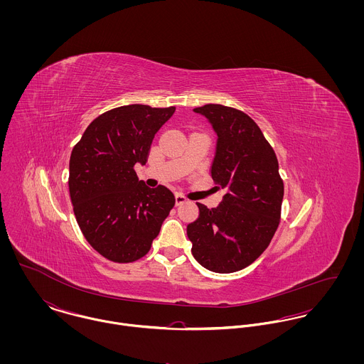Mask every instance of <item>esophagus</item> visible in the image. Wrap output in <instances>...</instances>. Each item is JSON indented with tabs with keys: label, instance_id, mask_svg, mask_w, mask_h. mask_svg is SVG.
Instances as JSON below:
<instances>
[{
	"label": "esophagus",
	"instance_id": "obj_1",
	"mask_svg": "<svg viewBox=\"0 0 364 364\" xmlns=\"http://www.w3.org/2000/svg\"><path fill=\"white\" fill-rule=\"evenodd\" d=\"M175 200H176V205H182V203H186V202H188V199H186L183 195H181V193H176V195H175Z\"/></svg>",
	"mask_w": 364,
	"mask_h": 364
}]
</instances>
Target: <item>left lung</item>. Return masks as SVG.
<instances>
[{
	"mask_svg": "<svg viewBox=\"0 0 364 364\" xmlns=\"http://www.w3.org/2000/svg\"><path fill=\"white\" fill-rule=\"evenodd\" d=\"M217 133L211 178L225 189L221 203H202L188 225L192 254L203 267L231 273L250 266L270 244L284 195L279 162L259 126L242 110L208 104L193 109Z\"/></svg>",
	"mask_w": 364,
	"mask_h": 364,
	"instance_id": "1",
	"label": "left lung"
}]
</instances>
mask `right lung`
I'll list each match as a JSON object with an SVG mask.
<instances>
[{
	"label": "right lung",
	"mask_w": 364,
	"mask_h": 364,
	"mask_svg": "<svg viewBox=\"0 0 364 364\" xmlns=\"http://www.w3.org/2000/svg\"><path fill=\"white\" fill-rule=\"evenodd\" d=\"M175 106L126 105L91 122L70 156L68 189L77 223L90 245L106 259L143 258L175 206L173 193L139 181L153 139Z\"/></svg>",
	"instance_id": "1"
}]
</instances>
